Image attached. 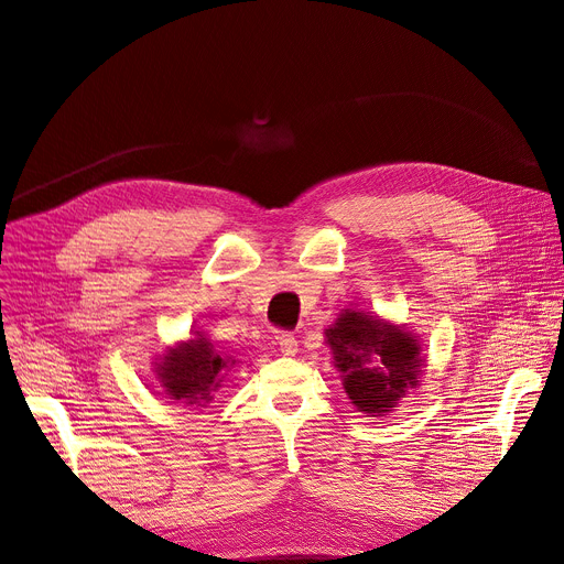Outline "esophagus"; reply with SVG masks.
<instances>
[{
	"label": "esophagus",
	"instance_id": "obj_1",
	"mask_svg": "<svg viewBox=\"0 0 564 564\" xmlns=\"http://www.w3.org/2000/svg\"><path fill=\"white\" fill-rule=\"evenodd\" d=\"M278 345H280V352H282L284 357H295V352H297V340H295L293 334H282V336L278 338Z\"/></svg>",
	"mask_w": 564,
	"mask_h": 564
}]
</instances>
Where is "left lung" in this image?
<instances>
[{
	"label": "left lung",
	"mask_w": 564,
	"mask_h": 564,
	"mask_svg": "<svg viewBox=\"0 0 564 564\" xmlns=\"http://www.w3.org/2000/svg\"><path fill=\"white\" fill-rule=\"evenodd\" d=\"M332 364L352 406L368 417H383L420 386L426 357L420 338L361 310H340L325 329Z\"/></svg>",
	"instance_id": "8db88e82"
}]
</instances>
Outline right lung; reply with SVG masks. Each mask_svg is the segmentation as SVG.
<instances>
[{
  "label": "right lung",
  "instance_id": "obj_1",
  "mask_svg": "<svg viewBox=\"0 0 564 564\" xmlns=\"http://www.w3.org/2000/svg\"><path fill=\"white\" fill-rule=\"evenodd\" d=\"M235 364L237 359L216 348L205 332H192L189 338L169 345L155 359L153 372L169 400L205 409L224 388Z\"/></svg>",
  "mask_w": 564,
  "mask_h": 564
}]
</instances>
